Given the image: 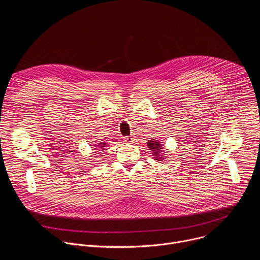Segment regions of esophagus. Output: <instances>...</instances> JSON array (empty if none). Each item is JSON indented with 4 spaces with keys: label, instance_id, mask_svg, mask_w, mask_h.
Masks as SVG:
<instances>
[{
    "label": "esophagus",
    "instance_id": "obj_1",
    "mask_svg": "<svg viewBox=\"0 0 260 260\" xmlns=\"http://www.w3.org/2000/svg\"><path fill=\"white\" fill-rule=\"evenodd\" d=\"M134 141H135V138H134V137H132V136L123 138V142H125V143H128V144H132V143H134Z\"/></svg>",
    "mask_w": 260,
    "mask_h": 260
}]
</instances>
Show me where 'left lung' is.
<instances>
[{"label": "left lung", "mask_w": 260, "mask_h": 260, "mask_svg": "<svg viewBox=\"0 0 260 260\" xmlns=\"http://www.w3.org/2000/svg\"><path fill=\"white\" fill-rule=\"evenodd\" d=\"M147 146L149 148V150L153 152V155L155 156L154 158L156 160H162L166 156H164V151H162V144L159 141H149L147 142Z\"/></svg>", "instance_id": "1"}]
</instances>
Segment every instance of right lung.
Listing matches in <instances>:
<instances>
[{
	"label": "right lung",
	"instance_id": "1",
	"mask_svg": "<svg viewBox=\"0 0 260 260\" xmlns=\"http://www.w3.org/2000/svg\"><path fill=\"white\" fill-rule=\"evenodd\" d=\"M105 145H106V143L105 142H101V143H98V144H94V145H91V146H94V147H98L96 149L94 148L95 150H98V149H104V147H105Z\"/></svg>",
	"mask_w": 260,
	"mask_h": 260
}]
</instances>
